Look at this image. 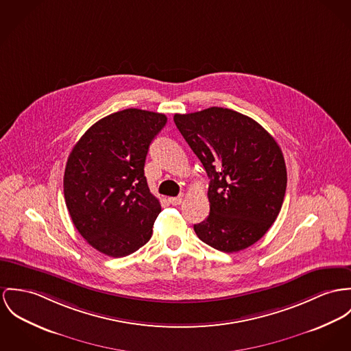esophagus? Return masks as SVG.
<instances>
[{
  "label": "esophagus",
  "mask_w": 351,
  "mask_h": 351,
  "mask_svg": "<svg viewBox=\"0 0 351 351\" xmlns=\"http://www.w3.org/2000/svg\"><path fill=\"white\" fill-rule=\"evenodd\" d=\"M183 199H184V196L180 195V196H176V197H169L168 202H169L172 206H178V204H180V203L183 202Z\"/></svg>",
  "instance_id": "esophagus-1"
}]
</instances>
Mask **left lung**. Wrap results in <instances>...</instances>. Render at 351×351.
Wrapping results in <instances>:
<instances>
[{"instance_id": "1", "label": "left lung", "mask_w": 351, "mask_h": 351, "mask_svg": "<svg viewBox=\"0 0 351 351\" xmlns=\"http://www.w3.org/2000/svg\"><path fill=\"white\" fill-rule=\"evenodd\" d=\"M208 178L210 215L193 226L202 242L237 252L258 242L283 204L287 172L275 138L232 109H203L173 116Z\"/></svg>"}]
</instances>
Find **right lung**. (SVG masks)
Returning a JSON list of instances; mask_svg holds the SVG:
<instances>
[{
	"label": "right lung",
	"mask_w": 351,
	"mask_h": 351,
	"mask_svg": "<svg viewBox=\"0 0 351 351\" xmlns=\"http://www.w3.org/2000/svg\"><path fill=\"white\" fill-rule=\"evenodd\" d=\"M165 123V114L156 112H114L81 136L68 158L69 215L81 237L108 256H127L152 237L162 206L149 192L144 164Z\"/></svg>",
	"instance_id": "obj_1"
}]
</instances>
